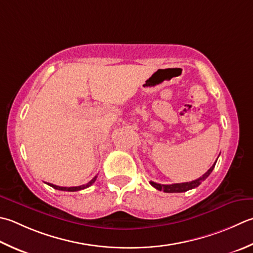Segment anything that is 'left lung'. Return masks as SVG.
<instances>
[{
  "label": "left lung",
  "instance_id": "8db88e82",
  "mask_svg": "<svg viewBox=\"0 0 253 253\" xmlns=\"http://www.w3.org/2000/svg\"><path fill=\"white\" fill-rule=\"evenodd\" d=\"M216 162H217V160L215 161L214 165L210 168V170L207 171L205 174H203L201 177H199V179H196L194 181L185 182V183H175V184H159V183L150 181V184L155 187V189L159 190V191H163L166 193H182V192H186V191L192 190V189H195V187L199 186L203 181H205L207 177L210 176L211 171L214 170Z\"/></svg>",
  "mask_w": 253,
  "mask_h": 253
}]
</instances>
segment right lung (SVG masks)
<instances>
[{"mask_svg":"<svg viewBox=\"0 0 253 253\" xmlns=\"http://www.w3.org/2000/svg\"><path fill=\"white\" fill-rule=\"evenodd\" d=\"M96 177L97 176H94L93 179L88 182V183H86V184H83V185H80V186H72V187H63V186H58V185H54V184H51V183H47V184L49 185V186H51V187H53V189H56V190H59V191H68V192H76V191H81V190H84V189H86V187H88V186H91L94 182H95V180H96Z\"/></svg>","mask_w":253,"mask_h":253,"instance_id":"add662e5","label":"right lung"}]
</instances>
